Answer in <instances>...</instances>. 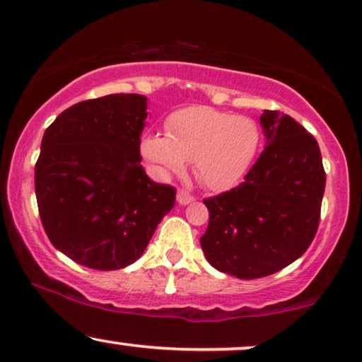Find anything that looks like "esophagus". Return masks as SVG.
Returning a JSON list of instances; mask_svg holds the SVG:
<instances>
[{
	"instance_id": "1",
	"label": "esophagus",
	"mask_w": 362,
	"mask_h": 362,
	"mask_svg": "<svg viewBox=\"0 0 362 362\" xmlns=\"http://www.w3.org/2000/svg\"><path fill=\"white\" fill-rule=\"evenodd\" d=\"M177 200H178V204H182V206H187V204L194 202L195 197L187 189H180L177 192Z\"/></svg>"
}]
</instances>
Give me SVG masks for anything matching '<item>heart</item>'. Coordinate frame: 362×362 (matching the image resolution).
Here are the masks:
<instances>
[{
	"mask_svg": "<svg viewBox=\"0 0 362 362\" xmlns=\"http://www.w3.org/2000/svg\"><path fill=\"white\" fill-rule=\"evenodd\" d=\"M259 141V126L251 117L190 106L165 119V134H145L139 151L160 173L180 172L192 160L200 184L223 192L245 178Z\"/></svg>",
	"mask_w": 362,
	"mask_h": 362,
	"instance_id": "b5f03b06",
	"label": "heart"
}]
</instances>
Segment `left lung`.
Returning a JSON list of instances; mask_svg holds the SVG:
<instances>
[{
	"mask_svg": "<svg viewBox=\"0 0 362 362\" xmlns=\"http://www.w3.org/2000/svg\"><path fill=\"white\" fill-rule=\"evenodd\" d=\"M259 119L267 146L245 182L204 199V255L219 272L241 280L273 275L308 250L325 190L317 139L280 111L264 110Z\"/></svg>",
	"mask_w": 362,
	"mask_h": 362,
	"instance_id": "1",
	"label": "left lung"
}]
</instances>
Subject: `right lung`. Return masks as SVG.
Segmentation results:
<instances>
[{
    "instance_id": "add662e5",
    "label": "right lung",
    "mask_w": 362,
    "mask_h": 362,
    "mask_svg": "<svg viewBox=\"0 0 362 362\" xmlns=\"http://www.w3.org/2000/svg\"><path fill=\"white\" fill-rule=\"evenodd\" d=\"M145 119V95L110 94L74 104L43 133L35 165L43 229L87 268L134 263L175 206V187L150 180L141 167Z\"/></svg>"
}]
</instances>
